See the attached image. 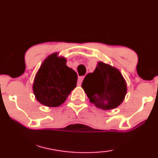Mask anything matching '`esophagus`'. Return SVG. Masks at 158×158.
<instances>
[{
  "label": "esophagus",
  "mask_w": 158,
  "mask_h": 158,
  "mask_svg": "<svg viewBox=\"0 0 158 158\" xmlns=\"http://www.w3.org/2000/svg\"><path fill=\"white\" fill-rule=\"evenodd\" d=\"M83 79H84V76H80L78 77V80H77V84H78L79 85H81V83H82V82H83Z\"/></svg>",
  "instance_id": "esophagus-1"
}]
</instances>
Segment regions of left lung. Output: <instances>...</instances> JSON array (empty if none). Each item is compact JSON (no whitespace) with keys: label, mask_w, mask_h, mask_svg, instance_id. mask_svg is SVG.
<instances>
[{"label":"left lung","mask_w":158,"mask_h":158,"mask_svg":"<svg viewBox=\"0 0 158 158\" xmlns=\"http://www.w3.org/2000/svg\"><path fill=\"white\" fill-rule=\"evenodd\" d=\"M82 88L90 102L104 110L118 107L127 92L126 81L120 72L102 61L98 62L94 73L86 75Z\"/></svg>","instance_id":"1"}]
</instances>
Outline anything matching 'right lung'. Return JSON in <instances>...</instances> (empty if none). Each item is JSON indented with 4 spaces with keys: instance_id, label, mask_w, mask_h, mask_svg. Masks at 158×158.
Masks as SVG:
<instances>
[{
    "instance_id": "right-lung-1",
    "label": "right lung",
    "mask_w": 158,
    "mask_h": 158,
    "mask_svg": "<svg viewBox=\"0 0 158 158\" xmlns=\"http://www.w3.org/2000/svg\"><path fill=\"white\" fill-rule=\"evenodd\" d=\"M57 53L42 63L35 77L32 89L36 99L47 106H59L76 87L77 75Z\"/></svg>"
}]
</instances>
